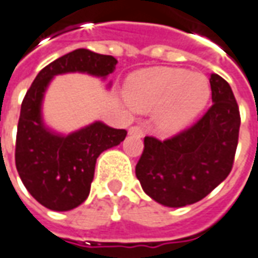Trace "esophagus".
Here are the masks:
<instances>
[{
	"label": "esophagus",
	"mask_w": 258,
	"mask_h": 258,
	"mask_svg": "<svg viewBox=\"0 0 258 258\" xmlns=\"http://www.w3.org/2000/svg\"><path fill=\"white\" fill-rule=\"evenodd\" d=\"M131 135H136V136H143L144 135V127L142 125H135L129 129Z\"/></svg>",
	"instance_id": "34e87169"
}]
</instances>
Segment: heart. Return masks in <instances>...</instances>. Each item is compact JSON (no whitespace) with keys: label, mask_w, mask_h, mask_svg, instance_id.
<instances>
[{"label":"heart","mask_w":258,"mask_h":258,"mask_svg":"<svg viewBox=\"0 0 258 258\" xmlns=\"http://www.w3.org/2000/svg\"><path fill=\"white\" fill-rule=\"evenodd\" d=\"M126 100L133 108L153 112L158 131L172 135L184 129L202 112L211 96L203 75L183 69L155 68L133 74L125 87Z\"/></svg>","instance_id":"b5f03b06"}]
</instances>
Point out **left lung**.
<instances>
[{"mask_svg": "<svg viewBox=\"0 0 258 258\" xmlns=\"http://www.w3.org/2000/svg\"><path fill=\"white\" fill-rule=\"evenodd\" d=\"M213 105L173 138H144L136 176L153 200L167 207L200 202L229 175L239 139L240 114L229 83L210 75Z\"/></svg>", "mask_w": 258, "mask_h": 258, "instance_id": "obj_1", "label": "left lung"}]
</instances>
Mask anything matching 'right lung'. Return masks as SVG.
<instances>
[{
    "mask_svg": "<svg viewBox=\"0 0 258 258\" xmlns=\"http://www.w3.org/2000/svg\"><path fill=\"white\" fill-rule=\"evenodd\" d=\"M112 55L79 48L43 68L27 90L16 133L15 164L29 193L41 206L69 211L85 202L94 178L98 155L118 146L125 129L94 122L67 136L50 131L43 122V97L56 75L82 72L105 79L116 65Z\"/></svg>",
    "mask_w": 258,
    "mask_h": 258,
    "instance_id": "add662e5",
    "label": "right lung"
}]
</instances>
